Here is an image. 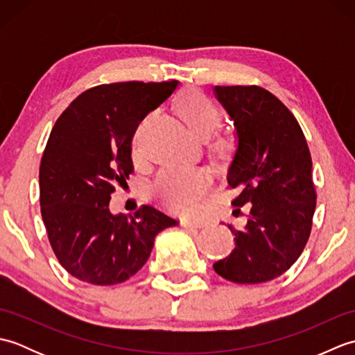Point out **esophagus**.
Listing matches in <instances>:
<instances>
[{
  "label": "esophagus",
  "mask_w": 355,
  "mask_h": 355,
  "mask_svg": "<svg viewBox=\"0 0 355 355\" xmlns=\"http://www.w3.org/2000/svg\"><path fill=\"white\" fill-rule=\"evenodd\" d=\"M182 225L184 229H201L205 227L206 223H201V221H182Z\"/></svg>",
  "instance_id": "obj_1"
}]
</instances>
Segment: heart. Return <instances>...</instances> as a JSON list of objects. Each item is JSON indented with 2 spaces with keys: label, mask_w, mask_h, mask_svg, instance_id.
<instances>
[{
  "label": "heart",
  "mask_w": 355,
  "mask_h": 355,
  "mask_svg": "<svg viewBox=\"0 0 355 355\" xmlns=\"http://www.w3.org/2000/svg\"><path fill=\"white\" fill-rule=\"evenodd\" d=\"M175 108L184 123L201 139H207L220 123V111L209 97L197 88H186L178 94ZM141 122L132 137V149L140 153ZM210 177L205 171L171 166L158 173L153 192L163 206L180 215H192L198 210L201 200L210 191Z\"/></svg>",
  "instance_id": "1"
}]
</instances>
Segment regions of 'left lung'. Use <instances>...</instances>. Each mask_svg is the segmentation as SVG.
I'll return each mask as SVG.
<instances>
[{
  "instance_id": "1",
  "label": "left lung",
  "mask_w": 355,
  "mask_h": 355,
  "mask_svg": "<svg viewBox=\"0 0 355 355\" xmlns=\"http://www.w3.org/2000/svg\"><path fill=\"white\" fill-rule=\"evenodd\" d=\"M236 128V150L227 184L241 191L232 201L250 212L243 229L229 225L235 250L214 263L235 284H261L285 273L310 238L315 209L313 162L296 117L258 85L215 87Z\"/></svg>"
}]
</instances>
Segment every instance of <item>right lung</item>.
Listing matches in <instances>:
<instances>
[{
  "instance_id": "add662e5",
  "label": "right lung",
  "mask_w": 355,
  "mask_h": 355,
  "mask_svg": "<svg viewBox=\"0 0 355 355\" xmlns=\"http://www.w3.org/2000/svg\"><path fill=\"white\" fill-rule=\"evenodd\" d=\"M169 82H116L87 89L50 132L40 166L41 215L59 263L79 281L114 285L145 266L175 218L143 205L110 212L111 193L134 172L131 143L143 119L177 88Z\"/></svg>"
}]
</instances>
